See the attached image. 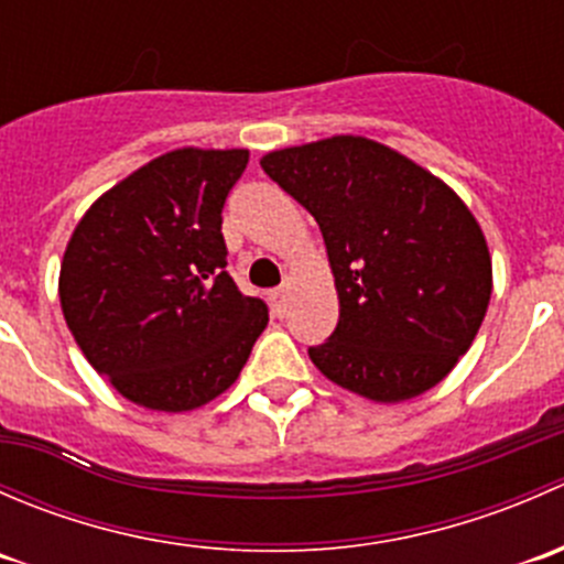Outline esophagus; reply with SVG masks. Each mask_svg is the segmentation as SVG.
Masks as SVG:
<instances>
[{"mask_svg":"<svg viewBox=\"0 0 564 564\" xmlns=\"http://www.w3.org/2000/svg\"><path fill=\"white\" fill-rule=\"evenodd\" d=\"M286 292H289V283H283V286H278L275 292L270 294V300H272V311H275L278 316L283 314V308H286Z\"/></svg>","mask_w":564,"mask_h":564,"instance_id":"1","label":"esophagus"}]
</instances>
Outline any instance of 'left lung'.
Masks as SVG:
<instances>
[{"label":"left lung","instance_id":"obj_1","mask_svg":"<svg viewBox=\"0 0 564 564\" xmlns=\"http://www.w3.org/2000/svg\"><path fill=\"white\" fill-rule=\"evenodd\" d=\"M261 169L314 215L327 246L340 314L308 349L318 371L379 403L440 384L491 300L486 237L456 191L362 135L267 152Z\"/></svg>","mask_w":564,"mask_h":564}]
</instances>
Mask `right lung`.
I'll use <instances>...</instances> for the list:
<instances>
[{"label":"right lung","mask_w":564,"mask_h":564,"mask_svg":"<svg viewBox=\"0 0 564 564\" xmlns=\"http://www.w3.org/2000/svg\"><path fill=\"white\" fill-rule=\"evenodd\" d=\"M248 150L182 147L106 191L65 248L59 303L89 366L128 401L191 412L229 390L267 305L226 272L224 204Z\"/></svg>","instance_id":"obj_1"}]
</instances>
